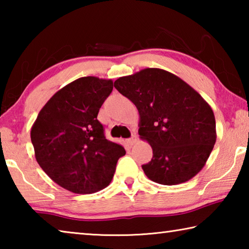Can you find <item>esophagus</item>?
I'll use <instances>...</instances> for the list:
<instances>
[{
    "label": "esophagus",
    "mask_w": 249,
    "mask_h": 249,
    "mask_svg": "<svg viewBox=\"0 0 249 249\" xmlns=\"http://www.w3.org/2000/svg\"><path fill=\"white\" fill-rule=\"evenodd\" d=\"M136 142H137V137L135 136V135L133 137H130V138H128L127 141H126V142H127L129 146H133L134 144H136Z\"/></svg>",
    "instance_id": "obj_1"
}]
</instances>
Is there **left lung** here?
I'll return each mask as SVG.
<instances>
[{
    "instance_id": "obj_1",
    "label": "left lung",
    "mask_w": 249,
    "mask_h": 249,
    "mask_svg": "<svg viewBox=\"0 0 249 249\" xmlns=\"http://www.w3.org/2000/svg\"><path fill=\"white\" fill-rule=\"evenodd\" d=\"M114 87L137 107L138 134L153 149V158L142 166L145 175L175 185L199 174L216 142L209 103L182 79L158 68L121 77Z\"/></svg>"
}]
</instances>
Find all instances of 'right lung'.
<instances>
[{
  "label": "right lung",
  "mask_w": 249,
  "mask_h": 249,
  "mask_svg": "<svg viewBox=\"0 0 249 249\" xmlns=\"http://www.w3.org/2000/svg\"><path fill=\"white\" fill-rule=\"evenodd\" d=\"M113 81L82 77L56 92L40 109L31 130L35 157L57 184L91 195L111 183L124 147L104 136L100 107Z\"/></svg>",
  "instance_id": "right-lung-1"
}]
</instances>
